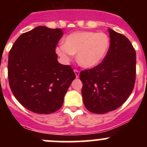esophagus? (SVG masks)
<instances>
[{"instance_id": "34e87169", "label": "esophagus", "mask_w": 147, "mask_h": 147, "mask_svg": "<svg viewBox=\"0 0 147 147\" xmlns=\"http://www.w3.org/2000/svg\"><path fill=\"white\" fill-rule=\"evenodd\" d=\"M74 73L75 74H76V77L79 78V76H80V71H79V70L74 69Z\"/></svg>"}]
</instances>
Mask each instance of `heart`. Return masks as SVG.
Masks as SVG:
<instances>
[{"label": "heart", "mask_w": 147, "mask_h": 147, "mask_svg": "<svg viewBox=\"0 0 147 147\" xmlns=\"http://www.w3.org/2000/svg\"><path fill=\"white\" fill-rule=\"evenodd\" d=\"M110 47V39L106 34L94 32H79L69 34L63 41V45L57 48L58 55L68 60L76 54L78 63L84 67L98 65Z\"/></svg>", "instance_id": "obj_1"}]
</instances>
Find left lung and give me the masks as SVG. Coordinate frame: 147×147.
<instances>
[{
	"label": "left lung",
	"mask_w": 147,
	"mask_h": 147,
	"mask_svg": "<svg viewBox=\"0 0 147 147\" xmlns=\"http://www.w3.org/2000/svg\"><path fill=\"white\" fill-rule=\"evenodd\" d=\"M108 31L110 45L103 61L80 74L83 102L93 113L104 114L121 107L136 82V50L124 35Z\"/></svg>",
	"instance_id": "8db88e82"
}]
</instances>
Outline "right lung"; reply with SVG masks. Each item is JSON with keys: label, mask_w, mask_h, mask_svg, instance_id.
<instances>
[{"label": "right lung", "mask_w": 147, "mask_h": 147, "mask_svg": "<svg viewBox=\"0 0 147 147\" xmlns=\"http://www.w3.org/2000/svg\"><path fill=\"white\" fill-rule=\"evenodd\" d=\"M61 28L37 26L17 39L9 54V87L23 107L39 114H50L62 107L75 78L70 65L59 63L56 47Z\"/></svg>", "instance_id": "right-lung-1"}]
</instances>
